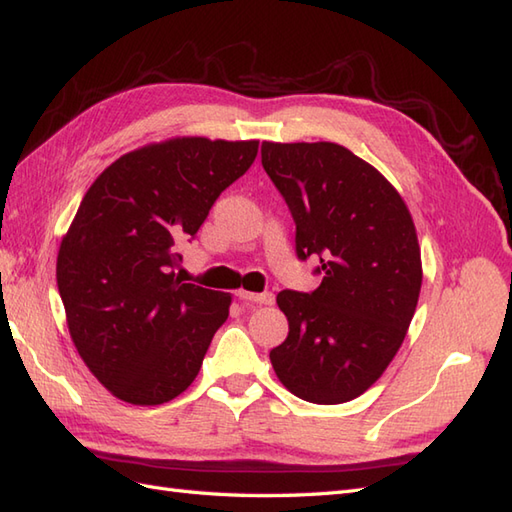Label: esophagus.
Returning <instances> with one entry per match:
<instances>
[{
  "label": "esophagus",
  "instance_id": "1",
  "mask_svg": "<svg viewBox=\"0 0 512 512\" xmlns=\"http://www.w3.org/2000/svg\"><path fill=\"white\" fill-rule=\"evenodd\" d=\"M237 296H240V301H246V303H261V305H272L275 303V294L272 292H248V290H237L235 292Z\"/></svg>",
  "mask_w": 512,
  "mask_h": 512
}]
</instances>
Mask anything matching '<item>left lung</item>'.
Masks as SVG:
<instances>
[{
    "label": "left lung",
    "mask_w": 512,
    "mask_h": 512,
    "mask_svg": "<svg viewBox=\"0 0 512 512\" xmlns=\"http://www.w3.org/2000/svg\"><path fill=\"white\" fill-rule=\"evenodd\" d=\"M261 165L290 207L296 255L316 257L323 277L310 294H277L290 331L272 368L305 401H351L408 334L423 281L417 229L397 189L344 146L264 141Z\"/></svg>",
    "instance_id": "obj_1"
}]
</instances>
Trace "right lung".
<instances>
[{"label":"right lung","instance_id":"right-lung-1","mask_svg":"<svg viewBox=\"0 0 512 512\" xmlns=\"http://www.w3.org/2000/svg\"><path fill=\"white\" fill-rule=\"evenodd\" d=\"M257 150V139H165L126 152L87 189L56 283L82 362L117 399L159 406L196 379L231 294L178 279L176 246Z\"/></svg>","mask_w":512,"mask_h":512}]
</instances>
